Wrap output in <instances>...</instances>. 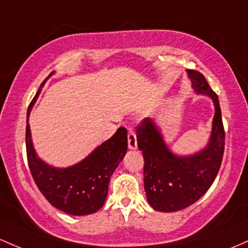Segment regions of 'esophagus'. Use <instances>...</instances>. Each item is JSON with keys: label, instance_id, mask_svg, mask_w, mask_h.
Instances as JSON below:
<instances>
[{"label": "esophagus", "instance_id": "34e87169", "mask_svg": "<svg viewBox=\"0 0 248 248\" xmlns=\"http://www.w3.org/2000/svg\"><path fill=\"white\" fill-rule=\"evenodd\" d=\"M127 144H129L130 150L137 149V137H136L135 132L132 131V129H129V135H127Z\"/></svg>", "mask_w": 248, "mask_h": 248}]
</instances>
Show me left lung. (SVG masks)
<instances>
[{
	"instance_id": "8db88e82",
	"label": "left lung",
	"mask_w": 248,
	"mask_h": 248,
	"mask_svg": "<svg viewBox=\"0 0 248 248\" xmlns=\"http://www.w3.org/2000/svg\"><path fill=\"white\" fill-rule=\"evenodd\" d=\"M186 72L196 93L210 97L216 110L206 146L196 154L180 155L170 150L154 118H145L137 129L146 199L159 212L183 210L204 196L218 174L224 155L225 131L218 96L200 72Z\"/></svg>"
}]
</instances>
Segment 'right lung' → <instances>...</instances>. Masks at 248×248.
<instances>
[{"label":"right lung","mask_w":248,"mask_h":248,"mask_svg":"<svg viewBox=\"0 0 248 248\" xmlns=\"http://www.w3.org/2000/svg\"><path fill=\"white\" fill-rule=\"evenodd\" d=\"M43 85L44 83L41 88ZM40 93L41 89H38L28 108L26 129L28 163L36 185L50 204L63 212L71 216H88L97 212L107 199L111 176L126 154V129L119 127L112 137L75 165L68 168L49 165L36 154L28 123Z\"/></svg>","instance_id":"add662e5"}]
</instances>
